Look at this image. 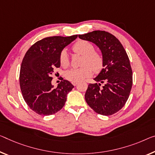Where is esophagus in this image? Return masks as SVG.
Returning <instances> with one entry per match:
<instances>
[{
  "mask_svg": "<svg viewBox=\"0 0 155 155\" xmlns=\"http://www.w3.org/2000/svg\"><path fill=\"white\" fill-rule=\"evenodd\" d=\"M77 84H78L77 82H73V84L74 85V86H76V85H77Z\"/></svg>",
  "mask_w": 155,
  "mask_h": 155,
  "instance_id": "esophagus-1",
  "label": "esophagus"
}]
</instances>
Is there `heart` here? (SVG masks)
<instances>
[{
    "mask_svg": "<svg viewBox=\"0 0 155 155\" xmlns=\"http://www.w3.org/2000/svg\"><path fill=\"white\" fill-rule=\"evenodd\" d=\"M75 53L83 56L81 66L79 68H71L65 73V77L71 82H80L85 78L90 77L95 73H98L103 67V58L100 53L95 51L94 46L87 41H79L73 47ZM59 64L63 68L69 66V57L66 50H63L59 54Z\"/></svg>",
    "mask_w": 155,
    "mask_h": 155,
    "instance_id": "heart-1",
    "label": "heart"
}]
</instances>
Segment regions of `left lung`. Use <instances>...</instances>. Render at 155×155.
Masks as SVG:
<instances>
[{
  "instance_id": "left-lung-1",
  "label": "left lung",
  "mask_w": 155,
  "mask_h": 155,
  "mask_svg": "<svg viewBox=\"0 0 155 155\" xmlns=\"http://www.w3.org/2000/svg\"><path fill=\"white\" fill-rule=\"evenodd\" d=\"M80 39L94 43L103 58V68L89 84L85 101L96 113L110 116L122 109L132 86V71L130 59L119 40L105 31L95 30L78 35ZM101 83H104L102 87Z\"/></svg>"
}]
</instances>
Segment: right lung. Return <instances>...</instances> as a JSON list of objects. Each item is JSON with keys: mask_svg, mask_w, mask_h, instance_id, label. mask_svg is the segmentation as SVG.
I'll use <instances>...</instances> for the list:
<instances>
[{"mask_svg": "<svg viewBox=\"0 0 155 155\" xmlns=\"http://www.w3.org/2000/svg\"><path fill=\"white\" fill-rule=\"evenodd\" d=\"M77 37L76 35L44 38L33 44L23 58L19 75L21 93L29 107L39 115H52L60 110L74 87L64 80L54 88L51 75L54 68L60 67L61 52Z\"/></svg>", "mask_w": 155, "mask_h": 155, "instance_id": "right-lung-1", "label": "right lung"}]
</instances>
